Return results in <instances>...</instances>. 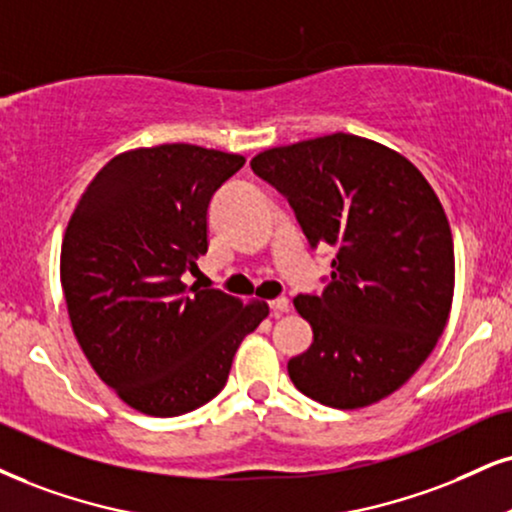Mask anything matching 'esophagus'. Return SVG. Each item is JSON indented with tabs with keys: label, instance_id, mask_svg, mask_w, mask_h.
<instances>
[{
	"label": "esophagus",
	"instance_id": "esophagus-1",
	"mask_svg": "<svg viewBox=\"0 0 512 512\" xmlns=\"http://www.w3.org/2000/svg\"><path fill=\"white\" fill-rule=\"evenodd\" d=\"M270 308H273V313H275V315L289 313V308H292V301H289L287 296H280V299H273V301H270Z\"/></svg>",
	"mask_w": 512,
	"mask_h": 512
}]
</instances>
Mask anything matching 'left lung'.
Listing matches in <instances>:
<instances>
[{"instance_id":"left-lung-1","label":"left lung","mask_w":512,"mask_h":512,"mask_svg":"<svg viewBox=\"0 0 512 512\" xmlns=\"http://www.w3.org/2000/svg\"><path fill=\"white\" fill-rule=\"evenodd\" d=\"M251 168L311 246L337 251L323 294L294 299L313 327L311 349L287 363L294 387L342 410L394 394L451 313L453 237L432 185L399 151L346 132L266 149Z\"/></svg>"}]
</instances>
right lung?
<instances>
[{
	"label": "right lung",
	"instance_id": "1",
	"mask_svg": "<svg viewBox=\"0 0 512 512\" xmlns=\"http://www.w3.org/2000/svg\"><path fill=\"white\" fill-rule=\"evenodd\" d=\"M244 156L161 144L113 156L87 185L61 244V287L87 361L130 408L154 418L220 394L232 358L266 320L182 275L208 249L206 213Z\"/></svg>",
	"mask_w": 512,
	"mask_h": 512
}]
</instances>
